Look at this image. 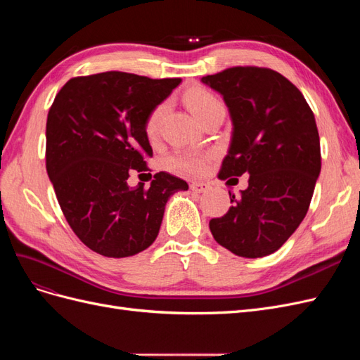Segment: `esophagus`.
Segmentation results:
<instances>
[{
    "label": "esophagus",
    "mask_w": 360,
    "mask_h": 360,
    "mask_svg": "<svg viewBox=\"0 0 360 360\" xmlns=\"http://www.w3.org/2000/svg\"><path fill=\"white\" fill-rule=\"evenodd\" d=\"M191 189L195 193H204V192L210 191V184H207L204 181H193V183H191Z\"/></svg>",
    "instance_id": "34e87169"
}]
</instances>
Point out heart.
<instances>
[{
  "instance_id": "1",
  "label": "heart",
  "mask_w": 360,
  "mask_h": 360,
  "mask_svg": "<svg viewBox=\"0 0 360 360\" xmlns=\"http://www.w3.org/2000/svg\"><path fill=\"white\" fill-rule=\"evenodd\" d=\"M184 102L189 106L191 112L197 117V120H200L209 114L213 108H216L217 105H222L216 97L205 91V90H191L184 96ZM167 105H159L158 108H155L151 114L148 115L147 122H146V132L150 138H155L158 130H159V123L165 114ZM168 168L172 171L177 172H183V174H201L207 163H209V156L202 155V153H195V151H177L168 158L167 160Z\"/></svg>"
}]
</instances>
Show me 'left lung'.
<instances>
[{
	"label": "left lung",
	"mask_w": 360,
	"mask_h": 360,
	"mask_svg": "<svg viewBox=\"0 0 360 360\" xmlns=\"http://www.w3.org/2000/svg\"><path fill=\"white\" fill-rule=\"evenodd\" d=\"M224 97L233 123L219 177L249 174L226 214L212 219L214 240L245 258L274 254L307 216L321 171L320 136L303 94L281 73L231 68L201 78Z\"/></svg>",
	"instance_id": "left-lung-1"
}]
</instances>
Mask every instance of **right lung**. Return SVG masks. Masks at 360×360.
Listing matches in <instances>:
<instances>
[{
	"label": "right lung",
	"instance_id": "right-lung-1",
	"mask_svg": "<svg viewBox=\"0 0 360 360\" xmlns=\"http://www.w3.org/2000/svg\"><path fill=\"white\" fill-rule=\"evenodd\" d=\"M181 79L105 72L66 82L46 122V171L79 240L110 258L139 254L156 240L171 195L188 183L160 171L150 188L129 174L153 156L146 122Z\"/></svg>",
	"mask_w": 360,
	"mask_h": 360
}]
</instances>
